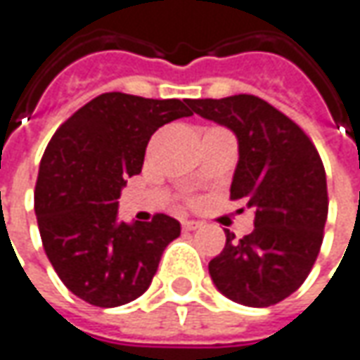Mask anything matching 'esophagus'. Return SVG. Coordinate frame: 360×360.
I'll return each mask as SVG.
<instances>
[{
  "mask_svg": "<svg viewBox=\"0 0 360 360\" xmlns=\"http://www.w3.org/2000/svg\"><path fill=\"white\" fill-rule=\"evenodd\" d=\"M198 226H200L198 221H182V229H184V231H196Z\"/></svg>",
  "mask_w": 360,
  "mask_h": 360,
  "instance_id": "1",
  "label": "esophagus"
}]
</instances>
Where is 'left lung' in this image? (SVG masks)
<instances>
[{"label":"left lung","instance_id":"left-lung-1","mask_svg":"<svg viewBox=\"0 0 360 360\" xmlns=\"http://www.w3.org/2000/svg\"><path fill=\"white\" fill-rule=\"evenodd\" d=\"M188 105L237 135L231 200L255 210L249 235L235 239L225 231V249L208 263L210 278L237 304L274 306L306 281L320 253L328 217L320 153L297 123L255 95L190 99Z\"/></svg>","mask_w":360,"mask_h":360}]
</instances>
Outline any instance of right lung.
<instances>
[{"label":"right lung","instance_id":"obj_1","mask_svg":"<svg viewBox=\"0 0 360 360\" xmlns=\"http://www.w3.org/2000/svg\"><path fill=\"white\" fill-rule=\"evenodd\" d=\"M190 99L103 93L64 121L40 162L34 210L46 255L63 283L84 302L115 308L152 283L180 223H119L121 188L141 172L153 131L190 117Z\"/></svg>","mask_w":360,"mask_h":360}]
</instances>
